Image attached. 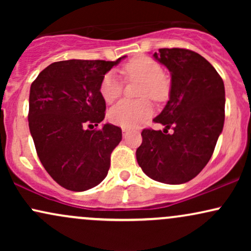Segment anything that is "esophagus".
Instances as JSON below:
<instances>
[{
	"instance_id": "34e87169",
	"label": "esophagus",
	"mask_w": 251,
	"mask_h": 251,
	"mask_svg": "<svg viewBox=\"0 0 251 251\" xmlns=\"http://www.w3.org/2000/svg\"><path fill=\"white\" fill-rule=\"evenodd\" d=\"M128 133H129V129L123 127V135H124V137H126V135H127Z\"/></svg>"
}]
</instances>
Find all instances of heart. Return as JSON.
<instances>
[{
	"instance_id": "1",
	"label": "heart",
	"mask_w": 251,
	"mask_h": 251,
	"mask_svg": "<svg viewBox=\"0 0 251 251\" xmlns=\"http://www.w3.org/2000/svg\"><path fill=\"white\" fill-rule=\"evenodd\" d=\"M126 80L140 81L138 96L143 99L137 101L123 100L111 108L108 118L112 123L123 127L131 128L139 125L152 113V105L149 99L163 101L169 96L170 81L163 73L157 61L149 56H138L125 63L122 70ZM123 92V81L116 74L109 72L105 74L100 83V94L105 102L116 101Z\"/></svg>"
}]
</instances>
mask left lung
Returning a JSON list of instances; mask_svg holds the SVG:
<instances>
[{
    "instance_id": "1",
    "label": "left lung",
    "mask_w": 251,
    "mask_h": 251,
    "mask_svg": "<svg viewBox=\"0 0 251 251\" xmlns=\"http://www.w3.org/2000/svg\"><path fill=\"white\" fill-rule=\"evenodd\" d=\"M153 57L171 73L169 101L153 119L165 128L143 129L137 162L153 180L183 184L200 174L214 153L224 125V83L196 51L162 48ZM170 128L172 134L167 133Z\"/></svg>"
}]
</instances>
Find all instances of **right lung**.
I'll use <instances>...</instances> for the list:
<instances>
[{
    "mask_svg": "<svg viewBox=\"0 0 251 251\" xmlns=\"http://www.w3.org/2000/svg\"><path fill=\"white\" fill-rule=\"evenodd\" d=\"M117 61L66 60L53 62L30 86V134L46 171L62 188L86 191L105 179L122 128L105 124L100 94L103 75Z\"/></svg>",
    "mask_w": 251,
    "mask_h": 251,
    "instance_id": "add662e5",
    "label": "right lung"
}]
</instances>
